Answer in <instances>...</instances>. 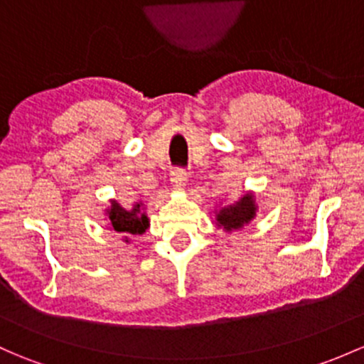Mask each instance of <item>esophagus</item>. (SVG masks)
<instances>
[{
  "instance_id": "esophagus-1",
  "label": "esophagus",
  "mask_w": 364,
  "mask_h": 364,
  "mask_svg": "<svg viewBox=\"0 0 364 364\" xmlns=\"http://www.w3.org/2000/svg\"><path fill=\"white\" fill-rule=\"evenodd\" d=\"M186 181H188V172H186L185 169H181V167H176V169H172L171 185L174 186V188H183V186L186 185Z\"/></svg>"
}]
</instances>
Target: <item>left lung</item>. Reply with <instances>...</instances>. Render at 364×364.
<instances>
[{
	"instance_id": "1",
	"label": "left lung",
	"mask_w": 364,
	"mask_h": 364,
	"mask_svg": "<svg viewBox=\"0 0 364 364\" xmlns=\"http://www.w3.org/2000/svg\"><path fill=\"white\" fill-rule=\"evenodd\" d=\"M256 214V204L255 198L251 193L244 195L240 200H237L235 204L223 208L220 213L216 214L218 227H221L223 230L232 232L239 230L244 225L250 223Z\"/></svg>"
}]
</instances>
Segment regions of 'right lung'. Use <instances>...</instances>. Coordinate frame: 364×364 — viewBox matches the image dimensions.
I'll use <instances>...</instances> for the list:
<instances>
[{
	"instance_id": "obj_1",
	"label": "right lung",
	"mask_w": 364,
	"mask_h": 364,
	"mask_svg": "<svg viewBox=\"0 0 364 364\" xmlns=\"http://www.w3.org/2000/svg\"><path fill=\"white\" fill-rule=\"evenodd\" d=\"M106 213H108L109 227L118 233L141 235V233L150 227V220L143 213V204L141 202H136V205H134L131 211H127L117 200H112V208Z\"/></svg>"
}]
</instances>
